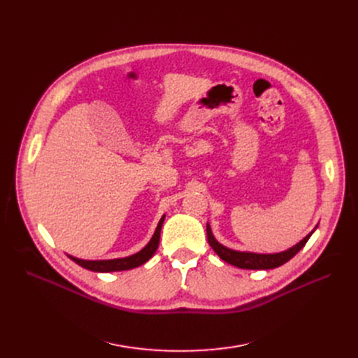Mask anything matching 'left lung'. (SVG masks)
Returning <instances> with one entry per match:
<instances>
[{
    "instance_id": "1",
    "label": "left lung",
    "mask_w": 358,
    "mask_h": 358,
    "mask_svg": "<svg viewBox=\"0 0 358 358\" xmlns=\"http://www.w3.org/2000/svg\"><path fill=\"white\" fill-rule=\"evenodd\" d=\"M312 232L308 236H305L293 248H290L285 252H278V254H254V252H239V251L229 250L227 247L220 245V243L215 239L209 224H208V241H209V245L213 248V251L223 261H227L228 264H232L239 268H245V270H270V268L283 266L285 262H287L290 258H293L300 250L306 245V242L310 238Z\"/></svg>"
}]
</instances>
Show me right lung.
Segmentation results:
<instances>
[{"mask_svg":"<svg viewBox=\"0 0 358 358\" xmlns=\"http://www.w3.org/2000/svg\"><path fill=\"white\" fill-rule=\"evenodd\" d=\"M164 217H161L157 231L152 236V239L149 241L148 245L139 251L138 254H134L130 257L126 258H117V259H103V261H85V259H80V258H73L69 257L72 261L77 262L78 266L91 270V271H97V273H110V271H123V270H130V268H135L139 267L142 264L152 257L155 254V251L158 250L159 245V235H161V228H162V223H164Z\"/></svg>","mask_w":358,"mask_h":358,"instance_id":"right-lung-1","label":"right lung"}]
</instances>
